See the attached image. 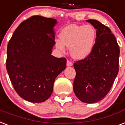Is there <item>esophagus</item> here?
I'll return each instance as SVG.
<instances>
[{
    "mask_svg": "<svg viewBox=\"0 0 125 125\" xmlns=\"http://www.w3.org/2000/svg\"><path fill=\"white\" fill-rule=\"evenodd\" d=\"M66 65L68 66H72L73 65V63L71 61H70L69 60H67V61H66Z\"/></svg>",
    "mask_w": 125,
    "mask_h": 125,
    "instance_id": "obj_1",
    "label": "esophagus"
}]
</instances>
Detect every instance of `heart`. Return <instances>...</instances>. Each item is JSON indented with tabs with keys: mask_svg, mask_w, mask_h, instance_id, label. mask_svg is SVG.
Here are the masks:
<instances>
[{
	"mask_svg": "<svg viewBox=\"0 0 125 125\" xmlns=\"http://www.w3.org/2000/svg\"><path fill=\"white\" fill-rule=\"evenodd\" d=\"M56 46L62 53L70 47V55L77 60L85 59L91 53L96 38L95 29L91 25H70L62 30Z\"/></svg>",
	"mask_w": 125,
	"mask_h": 125,
	"instance_id": "1",
	"label": "heart"
}]
</instances>
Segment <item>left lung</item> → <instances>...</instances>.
<instances>
[{"label":"left lung","instance_id":"obj_1","mask_svg":"<svg viewBox=\"0 0 125 125\" xmlns=\"http://www.w3.org/2000/svg\"><path fill=\"white\" fill-rule=\"evenodd\" d=\"M96 29L93 52L73 64L74 93L82 102L96 103L110 91L119 72L120 50L115 36L108 27L94 19L87 20Z\"/></svg>","mask_w":125,"mask_h":125}]
</instances>
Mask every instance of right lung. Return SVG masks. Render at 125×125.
<instances>
[{
    "label": "right lung",
    "instance_id": "add662e5",
    "mask_svg": "<svg viewBox=\"0 0 125 125\" xmlns=\"http://www.w3.org/2000/svg\"><path fill=\"white\" fill-rule=\"evenodd\" d=\"M57 23L53 18L32 16L17 27L8 44L10 79L17 93L28 102L48 99L56 78L66 68L65 58L52 55Z\"/></svg>",
    "mask_w": 125,
    "mask_h": 125
}]
</instances>
